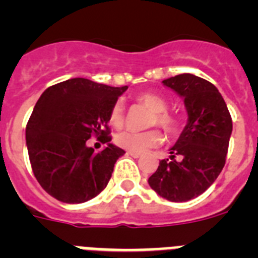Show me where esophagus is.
Listing matches in <instances>:
<instances>
[{
    "instance_id": "1",
    "label": "esophagus",
    "mask_w": 258,
    "mask_h": 258,
    "mask_svg": "<svg viewBox=\"0 0 258 258\" xmlns=\"http://www.w3.org/2000/svg\"><path fill=\"white\" fill-rule=\"evenodd\" d=\"M127 155H131V156H133L134 159H138V157H141V154H137V152H132V151L127 152Z\"/></svg>"
}]
</instances>
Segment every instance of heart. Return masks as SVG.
Segmentation results:
<instances>
[{
  "mask_svg": "<svg viewBox=\"0 0 258 258\" xmlns=\"http://www.w3.org/2000/svg\"><path fill=\"white\" fill-rule=\"evenodd\" d=\"M136 99L143 106H146L152 115L150 117V125H157L160 126L165 133H174L178 126V121L174 116L168 113L166 109V101L156 93H141L136 97ZM109 122L115 127H120L124 122V107L121 103L113 104L111 113H109ZM116 143L120 147L127 150V151L145 152L146 150L156 147L163 142V136L156 129H150L146 132H133L125 131L118 133L115 138Z\"/></svg>",
  "mask_w": 258,
  "mask_h": 258,
  "instance_id": "b5f03b06",
  "label": "heart"
}]
</instances>
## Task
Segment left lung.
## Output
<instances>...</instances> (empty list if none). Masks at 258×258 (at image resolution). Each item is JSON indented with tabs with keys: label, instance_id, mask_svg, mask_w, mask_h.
Listing matches in <instances>:
<instances>
[{
	"label": "left lung",
	"instance_id": "1",
	"mask_svg": "<svg viewBox=\"0 0 258 258\" xmlns=\"http://www.w3.org/2000/svg\"><path fill=\"white\" fill-rule=\"evenodd\" d=\"M163 85L183 99L187 124L149 178L150 187L170 202L199 197L217 179L226 161L232 121L218 89L191 74L166 79ZM177 159H175V157Z\"/></svg>",
	"mask_w": 258,
	"mask_h": 258
}]
</instances>
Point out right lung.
<instances>
[{
    "label": "right lung",
    "instance_id": "obj_1",
    "mask_svg": "<svg viewBox=\"0 0 258 258\" xmlns=\"http://www.w3.org/2000/svg\"><path fill=\"white\" fill-rule=\"evenodd\" d=\"M127 86L66 80L38 98L26 127L29 161L49 195L68 204L88 202L106 188L116 160L125 151L109 143V113ZM97 135L107 146L94 153L86 145Z\"/></svg>",
    "mask_w": 258,
    "mask_h": 258
}]
</instances>
